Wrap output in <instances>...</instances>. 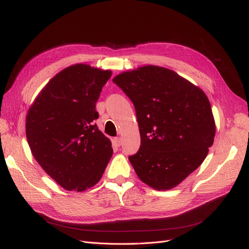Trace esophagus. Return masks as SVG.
Instances as JSON below:
<instances>
[{"label":"esophagus","mask_w":249,"mask_h":249,"mask_svg":"<svg viewBox=\"0 0 249 249\" xmlns=\"http://www.w3.org/2000/svg\"><path fill=\"white\" fill-rule=\"evenodd\" d=\"M113 144H114L115 146H120V145H122V138L116 137V138L113 139Z\"/></svg>","instance_id":"obj_1"}]
</instances>
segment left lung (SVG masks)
Returning a JSON list of instances; mask_svg holds the SVG:
<instances>
[{
  "mask_svg": "<svg viewBox=\"0 0 249 249\" xmlns=\"http://www.w3.org/2000/svg\"><path fill=\"white\" fill-rule=\"evenodd\" d=\"M113 82L136 110L141 145L129 157L134 170L156 190L175 188L200 166L213 145L216 126L206 93L156 65L122 72Z\"/></svg>",
  "mask_w": 249,
  "mask_h": 249,
  "instance_id": "8db88e82",
  "label": "left lung"
}]
</instances>
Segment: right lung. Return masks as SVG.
<instances>
[{"label":"right lung","mask_w":249,"mask_h":249,"mask_svg":"<svg viewBox=\"0 0 249 249\" xmlns=\"http://www.w3.org/2000/svg\"><path fill=\"white\" fill-rule=\"evenodd\" d=\"M111 74L87 64L66 67L28 110L26 136L33 157L69 191L82 192L99 183L112 157L110 139L94 124L95 103Z\"/></svg>","instance_id":"obj_1"}]
</instances>
